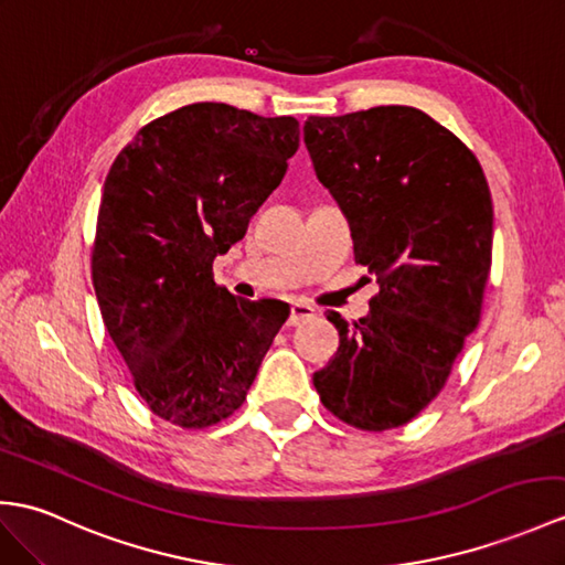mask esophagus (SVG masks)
Here are the masks:
<instances>
[{"instance_id": "34e87169", "label": "esophagus", "mask_w": 565, "mask_h": 565, "mask_svg": "<svg viewBox=\"0 0 565 565\" xmlns=\"http://www.w3.org/2000/svg\"><path fill=\"white\" fill-rule=\"evenodd\" d=\"M312 315H315L312 306L303 303V300H296V303H291V315H288V327H296L303 320L312 318Z\"/></svg>"}]
</instances>
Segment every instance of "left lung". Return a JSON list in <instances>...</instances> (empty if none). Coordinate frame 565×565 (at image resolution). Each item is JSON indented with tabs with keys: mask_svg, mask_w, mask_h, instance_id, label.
<instances>
[{
	"mask_svg": "<svg viewBox=\"0 0 565 565\" xmlns=\"http://www.w3.org/2000/svg\"><path fill=\"white\" fill-rule=\"evenodd\" d=\"M315 175L351 223L377 279L371 312L330 310L339 349L312 375L322 404L363 430H387L430 404L477 330L491 269L493 204L465 143L409 105L308 117Z\"/></svg>",
	"mask_w": 565,
	"mask_h": 565,
	"instance_id": "1",
	"label": "left lung"
}]
</instances>
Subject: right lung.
Listing matches in <instances>:
<instances>
[{
    "instance_id": "1",
    "label": "right lung",
    "mask_w": 565,
    "mask_h": 565,
    "mask_svg": "<svg viewBox=\"0 0 565 565\" xmlns=\"http://www.w3.org/2000/svg\"><path fill=\"white\" fill-rule=\"evenodd\" d=\"M298 151L296 117L192 103L141 127L105 178L94 247L103 322L149 409L182 428L218 424L288 318L214 281Z\"/></svg>"
}]
</instances>
